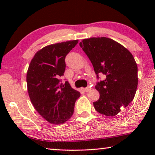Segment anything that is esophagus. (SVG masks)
Listing matches in <instances>:
<instances>
[{
    "instance_id": "esophagus-1",
    "label": "esophagus",
    "mask_w": 155,
    "mask_h": 155,
    "mask_svg": "<svg viewBox=\"0 0 155 155\" xmlns=\"http://www.w3.org/2000/svg\"><path fill=\"white\" fill-rule=\"evenodd\" d=\"M90 90H91V88L90 87H87L83 88V90H84V92H90Z\"/></svg>"
}]
</instances>
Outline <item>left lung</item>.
I'll return each instance as SVG.
<instances>
[{
    "mask_svg": "<svg viewBox=\"0 0 155 155\" xmlns=\"http://www.w3.org/2000/svg\"><path fill=\"white\" fill-rule=\"evenodd\" d=\"M91 63L97 78L106 75L95 88L100 94L93 102L99 114L114 116L134 98L137 82V66L131 53L124 46L107 37H92L80 43Z\"/></svg>",
    "mask_w": 155,
    "mask_h": 155,
    "instance_id": "1",
    "label": "left lung"
}]
</instances>
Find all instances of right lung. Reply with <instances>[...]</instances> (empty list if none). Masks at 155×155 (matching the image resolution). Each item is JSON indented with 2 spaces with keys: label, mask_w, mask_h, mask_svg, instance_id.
I'll return each mask as SVG.
<instances>
[{
  "label": "right lung",
  "mask_w": 155,
  "mask_h": 155,
  "mask_svg": "<svg viewBox=\"0 0 155 155\" xmlns=\"http://www.w3.org/2000/svg\"><path fill=\"white\" fill-rule=\"evenodd\" d=\"M78 40L46 46L36 53L27 73V90L34 107L48 122L61 124L74 112L80 96L68 81L61 83L65 70V58Z\"/></svg>",
  "instance_id": "1"
}]
</instances>
